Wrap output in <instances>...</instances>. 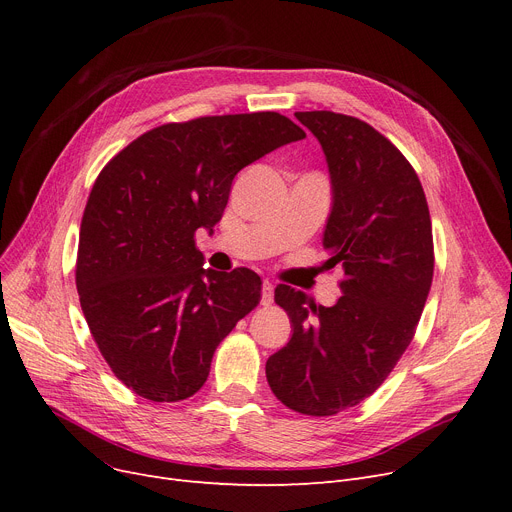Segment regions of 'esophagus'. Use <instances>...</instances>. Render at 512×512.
I'll use <instances>...</instances> for the list:
<instances>
[{
	"mask_svg": "<svg viewBox=\"0 0 512 512\" xmlns=\"http://www.w3.org/2000/svg\"><path fill=\"white\" fill-rule=\"evenodd\" d=\"M274 301V284L270 280H263V286H261V303L263 305H272Z\"/></svg>",
	"mask_w": 512,
	"mask_h": 512,
	"instance_id": "esophagus-1",
	"label": "esophagus"
}]
</instances>
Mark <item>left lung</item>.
<instances>
[{"instance_id": "8db88e82", "label": "left lung", "mask_w": 512, "mask_h": 512, "mask_svg": "<svg viewBox=\"0 0 512 512\" xmlns=\"http://www.w3.org/2000/svg\"><path fill=\"white\" fill-rule=\"evenodd\" d=\"M326 153L334 203L326 270L342 265V297L315 305L276 288L292 338L265 363L288 409L330 417L378 390L411 344L434 276L432 218L417 172L382 132L336 112H297Z\"/></svg>"}]
</instances>
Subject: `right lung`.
Wrapping results in <instances>:
<instances>
[{"label": "right lung", "instance_id": "add662e5", "mask_svg": "<svg viewBox=\"0 0 512 512\" xmlns=\"http://www.w3.org/2000/svg\"><path fill=\"white\" fill-rule=\"evenodd\" d=\"M305 139L278 112L147 130L99 172L80 222L76 290L116 378L153 402L201 390L218 344L261 301L247 267L203 270L195 232L222 220L234 176Z\"/></svg>", "mask_w": 512, "mask_h": 512}]
</instances>
